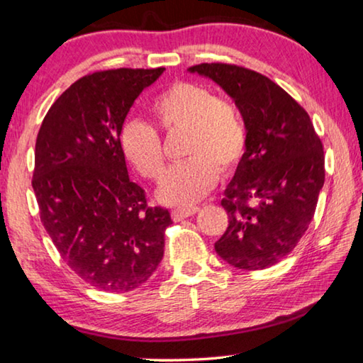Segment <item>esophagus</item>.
<instances>
[{
    "instance_id": "34e87169",
    "label": "esophagus",
    "mask_w": 363,
    "mask_h": 363,
    "mask_svg": "<svg viewBox=\"0 0 363 363\" xmlns=\"http://www.w3.org/2000/svg\"><path fill=\"white\" fill-rule=\"evenodd\" d=\"M198 211H199V208H196V206H191V208H178V209L172 211V219H174L175 222L183 220L189 216H194L198 213Z\"/></svg>"
}]
</instances>
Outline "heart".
<instances>
[{
  "label": "heart",
  "mask_w": 363,
  "mask_h": 363,
  "mask_svg": "<svg viewBox=\"0 0 363 363\" xmlns=\"http://www.w3.org/2000/svg\"><path fill=\"white\" fill-rule=\"evenodd\" d=\"M160 131H185V162L175 165L159 189V199L172 206H189L216 185L219 172L230 174L247 150V130L237 108L209 89L175 82L150 105ZM120 147L139 175L157 182L165 172V155L159 133L143 121H126L120 131Z\"/></svg>",
  "instance_id": "heart-1"
}]
</instances>
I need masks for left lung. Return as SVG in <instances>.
Returning a JSON list of instances; mask_svg holds the SVG:
<instances>
[{
    "label": "left lung",
    "mask_w": 363,
    "mask_h": 363,
    "mask_svg": "<svg viewBox=\"0 0 363 363\" xmlns=\"http://www.w3.org/2000/svg\"><path fill=\"white\" fill-rule=\"evenodd\" d=\"M233 99L247 130V150L220 201L228 227L217 255L237 269L276 264L297 247L325 185V152L303 107L259 72L225 63L188 68Z\"/></svg>",
    "instance_id": "8db88e82"
}]
</instances>
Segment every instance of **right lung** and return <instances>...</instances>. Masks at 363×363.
Returning a JSON list of instances; mask_svg holds the SVG:
<instances>
[{"instance_id": "right-lung-1", "label": "right lung", "mask_w": 363, "mask_h": 363, "mask_svg": "<svg viewBox=\"0 0 363 363\" xmlns=\"http://www.w3.org/2000/svg\"><path fill=\"white\" fill-rule=\"evenodd\" d=\"M165 68L107 69L55 100L35 143L32 188L40 220L63 261L105 292L143 286L164 256V208L128 177L120 131L144 89Z\"/></svg>"}]
</instances>
